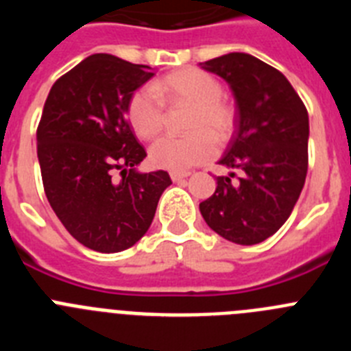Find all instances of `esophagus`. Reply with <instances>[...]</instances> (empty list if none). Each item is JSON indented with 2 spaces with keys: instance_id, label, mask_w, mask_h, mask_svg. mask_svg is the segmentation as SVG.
<instances>
[{
  "instance_id": "1",
  "label": "esophagus",
  "mask_w": 351,
  "mask_h": 351,
  "mask_svg": "<svg viewBox=\"0 0 351 351\" xmlns=\"http://www.w3.org/2000/svg\"><path fill=\"white\" fill-rule=\"evenodd\" d=\"M188 176H190V172H172V173H170V178H172L173 182L184 181V179L188 178Z\"/></svg>"
}]
</instances>
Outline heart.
<instances>
[{"instance_id": "b5f03b06", "label": "heart", "mask_w": 351, "mask_h": 351, "mask_svg": "<svg viewBox=\"0 0 351 351\" xmlns=\"http://www.w3.org/2000/svg\"><path fill=\"white\" fill-rule=\"evenodd\" d=\"M152 89L142 88L130 98L128 121L141 138H153L163 128L165 110L158 95L167 104H190L193 112L184 137L165 135L149 147V160L156 169L186 172L216 154V141L226 142L235 126L232 105L221 98L223 88L207 71L186 68L156 80ZM158 95L156 97V95Z\"/></svg>"}]
</instances>
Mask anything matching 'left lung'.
<instances>
[{
    "mask_svg": "<svg viewBox=\"0 0 351 351\" xmlns=\"http://www.w3.org/2000/svg\"><path fill=\"white\" fill-rule=\"evenodd\" d=\"M221 77L235 98L237 130L218 161L241 172L216 178L200 204L207 225L235 244H258L280 230L299 200L308 173L309 117L287 77L246 52L200 63Z\"/></svg>",
    "mask_w": 351,
    "mask_h": 351,
    "instance_id": "8db88e82",
    "label": "left lung"
}]
</instances>
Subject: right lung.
I'll use <instances>...</instances> for the list:
<instances>
[{"label": "right lung", "mask_w": 351, "mask_h": 351, "mask_svg": "<svg viewBox=\"0 0 351 351\" xmlns=\"http://www.w3.org/2000/svg\"><path fill=\"white\" fill-rule=\"evenodd\" d=\"M151 70L93 54L56 80L43 105L36 132L43 190L71 237L100 253L138 243L172 184L165 170L138 172L145 149L126 117Z\"/></svg>", "instance_id": "add662e5"}]
</instances>
